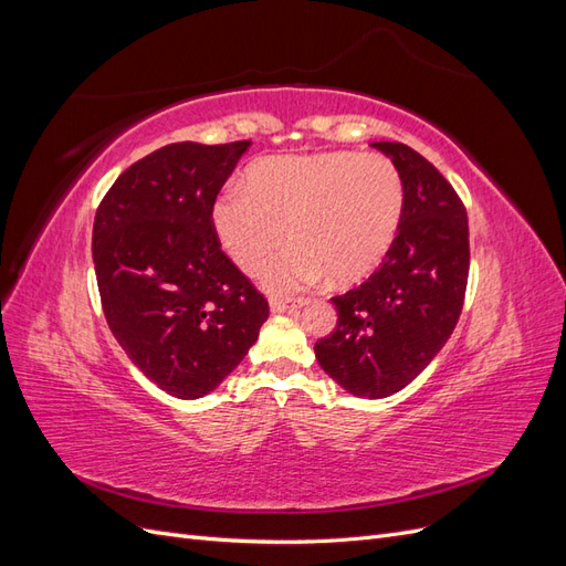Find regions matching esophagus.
Listing matches in <instances>:
<instances>
[{
	"mask_svg": "<svg viewBox=\"0 0 566 566\" xmlns=\"http://www.w3.org/2000/svg\"><path fill=\"white\" fill-rule=\"evenodd\" d=\"M269 306H271L273 314H297V312L302 310V306H306V300H302V297H297V300L273 297V300L269 302Z\"/></svg>",
	"mask_w": 566,
	"mask_h": 566,
	"instance_id": "esophagus-1",
	"label": "esophagus"
}]
</instances>
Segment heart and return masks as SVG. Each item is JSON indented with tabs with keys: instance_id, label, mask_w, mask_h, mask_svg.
<instances>
[{
	"instance_id": "obj_1",
	"label": "heart",
	"mask_w": 566,
	"mask_h": 566,
	"mask_svg": "<svg viewBox=\"0 0 566 566\" xmlns=\"http://www.w3.org/2000/svg\"><path fill=\"white\" fill-rule=\"evenodd\" d=\"M406 188L397 165L380 153L331 150L266 156L248 165L241 191L227 188L210 208L219 248L243 273L273 260L262 283L293 293L328 279L349 287L370 279L397 243Z\"/></svg>"
}]
</instances>
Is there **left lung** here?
<instances>
[{
	"label": "left lung",
	"mask_w": 566,
	"mask_h": 566,
	"mask_svg": "<svg viewBox=\"0 0 566 566\" xmlns=\"http://www.w3.org/2000/svg\"><path fill=\"white\" fill-rule=\"evenodd\" d=\"M397 165L406 208L382 266L331 302L335 331L316 342L318 366L358 399L401 391L447 345L465 300L468 212L453 186L406 144H370Z\"/></svg>",
	"instance_id": "8db88e82"
}]
</instances>
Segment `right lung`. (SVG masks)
<instances>
[{"label":"right lung","instance_id":"obj_1","mask_svg":"<svg viewBox=\"0 0 566 566\" xmlns=\"http://www.w3.org/2000/svg\"><path fill=\"white\" fill-rule=\"evenodd\" d=\"M248 148L163 146L125 169L96 210L92 254L108 328L150 382L184 401L224 382L269 318L210 224Z\"/></svg>","mask_w":566,"mask_h":566}]
</instances>
